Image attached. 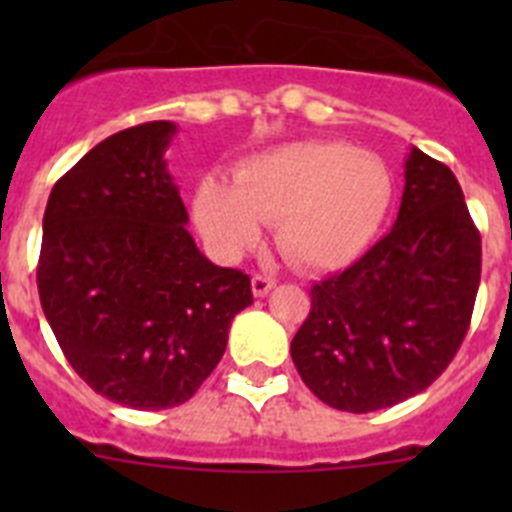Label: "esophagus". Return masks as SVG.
Segmentation results:
<instances>
[{
	"mask_svg": "<svg viewBox=\"0 0 512 512\" xmlns=\"http://www.w3.org/2000/svg\"><path fill=\"white\" fill-rule=\"evenodd\" d=\"M274 287H277V279L269 277V274H256V277L251 279V289L256 297H266Z\"/></svg>",
	"mask_w": 512,
	"mask_h": 512,
	"instance_id": "esophagus-1",
	"label": "esophagus"
}]
</instances>
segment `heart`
Wrapping results in <instances>:
<instances>
[{"label": "heart", "mask_w": 512, "mask_h": 512, "mask_svg": "<svg viewBox=\"0 0 512 512\" xmlns=\"http://www.w3.org/2000/svg\"><path fill=\"white\" fill-rule=\"evenodd\" d=\"M392 174L372 151L341 140H292L243 158L230 187L202 179L194 220L212 251L238 259L274 220L279 251L307 271L354 264L392 205Z\"/></svg>", "instance_id": "1"}]
</instances>
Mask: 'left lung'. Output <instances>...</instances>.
<instances>
[{
	"instance_id": "1",
	"label": "left lung",
	"mask_w": 512,
	"mask_h": 512,
	"mask_svg": "<svg viewBox=\"0 0 512 512\" xmlns=\"http://www.w3.org/2000/svg\"><path fill=\"white\" fill-rule=\"evenodd\" d=\"M479 274L482 238L454 171L410 148L390 233L310 289V315L289 346L302 382L346 413L423 392L467 336Z\"/></svg>"
}]
</instances>
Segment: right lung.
I'll list each match as a JSON object with an SVG mask.
<instances>
[{
	"mask_svg": "<svg viewBox=\"0 0 512 512\" xmlns=\"http://www.w3.org/2000/svg\"><path fill=\"white\" fill-rule=\"evenodd\" d=\"M176 125L104 138L53 187L38 292L63 356L97 395L135 410L187 402L223 359L251 279L189 235L166 169Z\"/></svg>",
	"mask_w": 512,
	"mask_h": 512,
	"instance_id": "1",
	"label": "right lung"
}]
</instances>
